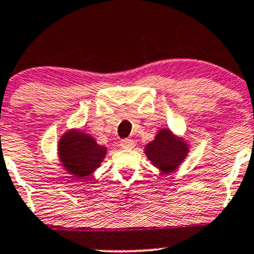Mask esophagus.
I'll return each mask as SVG.
<instances>
[{"mask_svg": "<svg viewBox=\"0 0 254 254\" xmlns=\"http://www.w3.org/2000/svg\"><path fill=\"white\" fill-rule=\"evenodd\" d=\"M120 146H122L123 148H125V150H130V148H134L135 142L132 141L131 139H124L120 142Z\"/></svg>", "mask_w": 254, "mask_h": 254, "instance_id": "esophagus-1", "label": "esophagus"}]
</instances>
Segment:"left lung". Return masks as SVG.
Wrapping results in <instances>:
<instances>
[{"mask_svg": "<svg viewBox=\"0 0 254 254\" xmlns=\"http://www.w3.org/2000/svg\"><path fill=\"white\" fill-rule=\"evenodd\" d=\"M189 153V145L170 129H161L145 146V155L162 173L175 172Z\"/></svg>", "mask_w": 254, "mask_h": 254, "instance_id": "8db88e82", "label": "left lung"}]
</instances>
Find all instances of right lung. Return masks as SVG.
Here are the masks:
<instances>
[{"label": "right lung", "instance_id": "1", "mask_svg": "<svg viewBox=\"0 0 254 254\" xmlns=\"http://www.w3.org/2000/svg\"><path fill=\"white\" fill-rule=\"evenodd\" d=\"M58 155L61 166L71 178L84 179L103 162L107 147L98 145L92 135L72 129L59 140Z\"/></svg>", "mask_w": 254, "mask_h": 254}]
</instances>
